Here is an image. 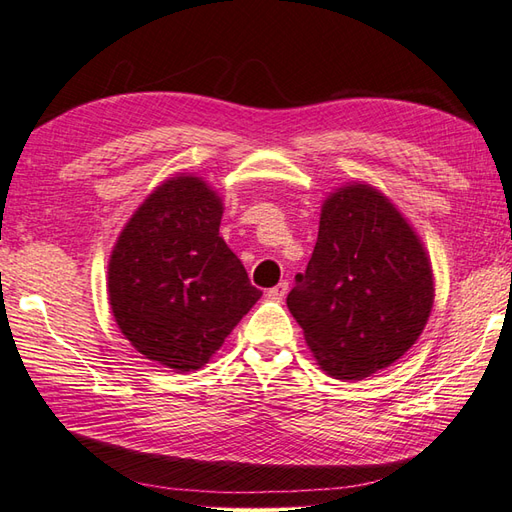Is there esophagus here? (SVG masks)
<instances>
[{"instance_id":"esophagus-1","label":"esophagus","mask_w":512,"mask_h":512,"mask_svg":"<svg viewBox=\"0 0 512 512\" xmlns=\"http://www.w3.org/2000/svg\"><path fill=\"white\" fill-rule=\"evenodd\" d=\"M286 292H288V281H279L275 288L268 290V297L273 299V301H281V299L286 297Z\"/></svg>"}]
</instances>
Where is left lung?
<instances>
[{"instance_id":"left-lung-1","label":"left lung","mask_w":512,"mask_h":512,"mask_svg":"<svg viewBox=\"0 0 512 512\" xmlns=\"http://www.w3.org/2000/svg\"><path fill=\"white\" fill-rule=\"evenodd\" d=\"M286 303L323 372L361 380L418 341L433 308L431 262L396 206L352 182L323 202L317 246Z\"/></svg>"}]
</instances>
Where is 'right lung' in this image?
<instances>
[{
    "mask_svg": "<svg viewBox=\"0 0 512 512\" xmlns=\"http://www.w3.org/2000/svg\"><path fill=\"white\" fill-rule=\"evenodd\" d=\"M222 213V198L202 178H169L129 217L107 266L123 336L176 372L209 363L262 297L220 237Z\"/></svg>",
    "mask_w": 512,
    "mask_h": 512,
    "instance_id": "add662e5",
    "label": "right lung"
}]
</instances>
